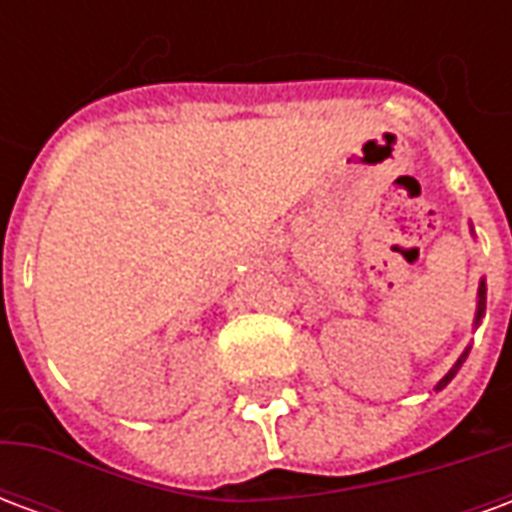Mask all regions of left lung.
Listing matches in <instances>:
<instances>
[{"mask_svg": "<svg viewBox=\"0 0 512 512\" xmlns=\"http://www.w3.org/2000/svg\"><path fill=\"white\" fill-rule=\"evenodd\" d=\"M483 315H485V282H480V290H477V315H474V323L483 321ZM466 356H469V348H466V351H463V354L458 356V362L452 365L450 373H447V376L441 378L439 384H436V392H439V389H444V386L450 384L452 378H455V373H458V370H461L463 362H466Z\"/></svg>", "mask_w": 512, "mask_h": 512, "instance_id": "left-lung-1", "label": "left lung"}]
</instances>
